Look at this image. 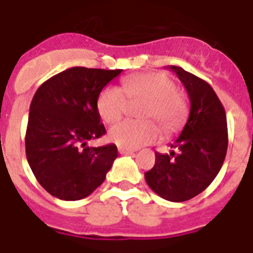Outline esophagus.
Listing matches in <instances>:
<instances>
[{
    "label": "esophagus",
    "instance_id": "esophagus-1",
    "mask_svg": "<svg viewBox=\"0 0 253 253\" xmlns=\"http://www.w3.org/2000/svg\"><path fill=\"white\" fill-rule=\"evenodd\" d=\"M118 152L121 155H130V154H134L135 151L131 150V148H123V147H119Z\"/></svg>",
    "mask_w": 253,
    "mask_h": 253
}]
</instances>
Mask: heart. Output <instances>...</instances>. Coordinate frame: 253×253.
Segmentation results:
<instances>
[{"label": "heart", "mask_w": 253, "mask_h": 253, "mask_svg": "<svg viewBox=\"0 0 253 253\" xmlns=\"http://www.w3.org/2000/svg\"><path fill=\"white\" fill-rule=\"evenodd\" d=\"M144 101L140 117L146 121H122L109 130V140L123 148H139L158 140L160 128L174 131L186 117V103L177 93V85L163 73H146L127 77L122 90L109 85L97 98V111L105 123H113L125 115L130 102Z\"/></svg>", "instance_id": "1"}]
</instances>
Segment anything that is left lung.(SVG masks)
<instances>
[{"instance_id": "left-lung-1", "label": "left lung", "mask_w": 253, "mask_h": 253, "mask_svg": "<svg viewBox=\"0 0 253 253\" xmlns=\"http://www.w3.org/2000/svg\"><path fill=\"white\" fill-rule=\"evenodd\" d=\"M190 99L188 122L170 154L156 152L154 168L144 173L148 186L170 202H184L202 193L223 166L227 152V119L210 85L180 67L170 65Z\"/></svg>"}]
</instances>
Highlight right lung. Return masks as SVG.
<instances>
[{
    "label": "right lung",
    "instance_id": "right-lung-1",
    "mask_svg": "<svg viewBox=\"0 0 253 253\" xmlns=\"http://www.w3.org/2000/svg\"><path fill=\"white\" fill-rule=\"evenodd\" d=\"M121 72L73 67L44 81L34 94L26 130V158L38 182L51 196L83 200L106 178L118 156L117 146L86 144L106 134L97 98Z\"/></svg>",
    "mask_w": 253,
    "mask_h": 253
}]
</instances>
